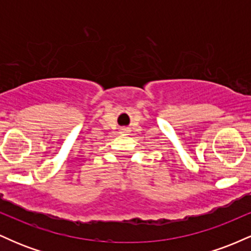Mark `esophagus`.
I'll return each mask as SVG.
<instances>
[{"label": "esophagus", "instance_id": "34e87169", "mask_svg": "<svg viewBox=\"0 0 251 251\" xmlns=\"http://www.w3.org/2000/svg\"><path fill=\"white\" fill-rule=\"evenodd\" d=\"M122 132H123V133H126V132H127V129H126V128H123V129H122Z\"/></svg>", "mask_w": 251, "mask_h": 251}]
</instances>
